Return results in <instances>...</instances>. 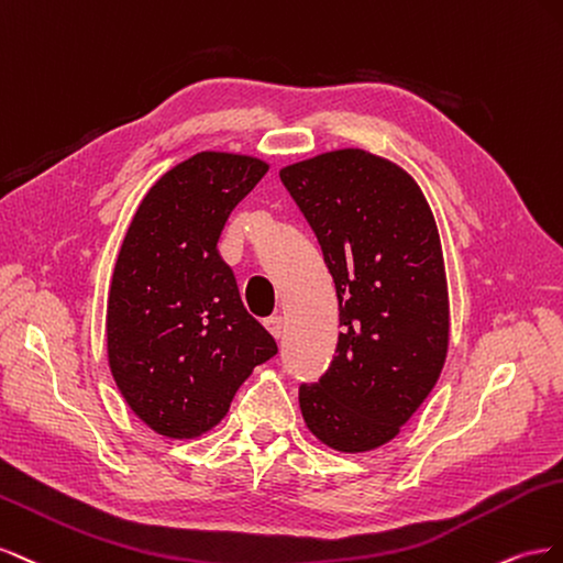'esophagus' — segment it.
Masks as SVG:
<instances>
[{"label":"esophagus","mask_w":563,"mask_h":563,"mask_svg":"<svg viewBox=\"0 0 563 563\" xmlns=\"http://www.w3.org/2000/svg\"><path fill=\"white\" fill-rule=\"evenodd\" d=\"M264 325H266V330H268L273 336H276V340H280V334H283V318H280V316L266 318Z\"/></svg>","instance_id":"34e87169"}]
</instances>
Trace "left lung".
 I'll return each instance as SVG.
<instances>
[{
    "mask_svg": "<svg viewBox=\"0 0 563 563\" xmlns=\"http://www.w3.org/2000/svg\"><path fill=\"white\" fill-rule=\"evenodd\" d=\"M311 223L340 301L334 358L299 408L340 453L389 443L439 382L451 311L441 238L412 176L363 148L280 169Z\"/></svg>",
    "mask_w": 563,
    "mask_h": 563,
    "instance_id": "obj_1",
    "label": "left lung"
}]
</instances>
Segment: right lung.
I'll list each match as a JSON object with an SVG mask.
<instances>
[{"label": "right lung", "mask_w": 563, "mask_h": 563, "mask_svg": "<svg viewBox=\"0 0 563 563\" xmlns=\"http://www.w3.org/2000/svg\"><path fill=\"white\" fill-rule=\"evenodd\" d=\"M266 172L252 155L196 153L159 176L126 229L108 292V365L159 437L214 429L240 384L278 353L217 250L233 207Z\"/></svg>", "instance_id": "obj_1"}]
</instances>
